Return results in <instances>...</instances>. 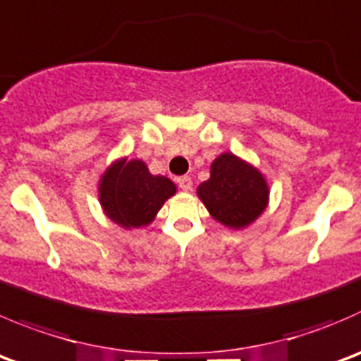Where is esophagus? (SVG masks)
<instances>
[{"instance_id":"34e87169","label":"esophagus","mask_w":361,"mask_h":361,"mask_svg":"<svg viewBox=\"0 0 361 361\" xmlns=\"http://www.w3.org/2000/svg\"><path fill=\"white\" fill-rule=\"evenodd\" d=\"M178 187L181 188V190L188 192L192 188V178L190 176H181L178 178Z\"/></svg>"}]
</instances>
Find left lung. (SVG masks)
<instances>
[{"label":"left lung","instance_id":"obj_1","mask_svg":"<svg viewBox=\"0 0 361 361\" xmlns=\"http://www.w3.org/2000/svg\"><path fill=\"white\" fill-rule=\"evenodd\" d=\"M197 194L213 219L233 229L254 222L268 204L262 174L231 153L212 164V176L199 185Z\"/></svg>","mask_w":361,"mask_h":361}]
</instances>
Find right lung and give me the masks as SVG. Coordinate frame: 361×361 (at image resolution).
Segmentation results:
<instances>
[{"label": "right lung", "instance_id": "obj_1", "mask_svg": "<svg viewBox=\"0 0 361 361\" xmlns=\"http://www.w3.org/2000/svg\"><path fill=\"white\" fill-rule=\"evenodd\" d=\"M174 192L176 187L169 178L149 174L141 160H120L104 174L100 202L113 222L130 229L152 222Z\"/></svg>", "mask_w": 361, "mask_h": 361}]
</instances>
